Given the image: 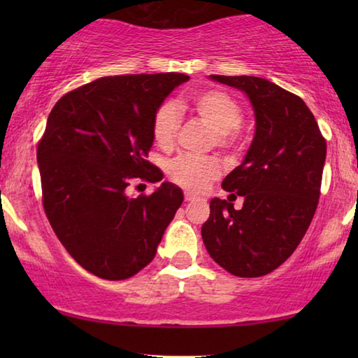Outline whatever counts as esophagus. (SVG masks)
Segmentation results:
<instances>
[{"label": "esophagus", "instance_id": "1", "mask_svg": "<svg viewBox=\"0 0 358 358\" xmlns=\"http://www.w3.org/2000/svg\"><path fill=\"white\" fill-rule=\"evenodd\" d=\"M184 199H185V202H192V200L199 199V197H197V195H195V194H192V192H185V194H184Z\"/></svg>", "mask_w": 358, "mask_h": 358}]
</instances>
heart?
Listing matches in <instances>:
<instances>
[{
    "label": "heart",
    "instance_id": "b5f03b06",
    "mask_svg": "<svg viewBox=\"0 0 358 358\" xmlns=\"http://www.w3.org/2000/svg\"><path fill=\"white\" fill-rule=\"evenodd\" d=\"M190 107L215 134L217 143L229 148L234 141V131L243 124V109L238 101L220 90H205L190 99ZM180 125L179 109L173 102L161 104L151 119V136L161 150L173 148L176 134ZM168 174L173 182L189 190H203L222 174V166L212 158L178 156L168 164Z\"/></svg>",
    "mask_w": 358,
    "mask_h": 358
}]
</instances>
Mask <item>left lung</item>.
Listing matches in <instances>:
<instances>
[{"label":"left lung","instance_id":"1","mask_svg":"<svg viewBox=\"0 0 358 358\" xmlns=\"http://www.w3.org/2000/svg\"><path fill=\"white\" fill-rule=\"evenodd\" d=\"M210 80L248 96L256 131L243 163L222 184L229 197H243V208L212 199L202 239L224 271L261 277L292 256L315 217L326 140L303 99L280 86L257 76Z\"/></svg>","mask_w":358,"mask_h":358}]
</instances>
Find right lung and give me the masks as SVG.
Masks as SVG:
<instances>
[{
  "mask_svg": "<svg viewBox=\"0 0 358 358\" xmlns=\"http://www.w3.org/2000/svg\"><path fill=\"white\" fill-rule=\"evenodd\" d=\"M182 73L104 76L68 92L47 119L37 163L43 208L70 256L106 280L148 266L184 200L173 182L129 197L131 180L159 182L146 156L151 119Z\"/></svg>",
  "mask_w": 358,
  "mask_h": 358,
  "instance_id": "right-lung-1",
  "label": "right lung"
}]
</instances>
